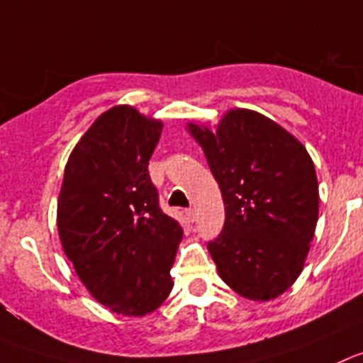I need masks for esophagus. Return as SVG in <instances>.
I'll return each mask as SVG.
<instances>
[{
    "label": "esophagus",
    "mask_w": 363,
    "mask_h": 363,
    "mask_svg": "<svg viewBox=\"0 0 363 363\" xmlns=\"http://www.w3.org/2000/svg\"><path fill=\"white\" fill-rule=\"evenodd\" d=\"M195 218H197V213H195V209L193 208L186 209V220H188V222H195Z\"/></svg>",
    "instance_id": "1"
}]
</instances>
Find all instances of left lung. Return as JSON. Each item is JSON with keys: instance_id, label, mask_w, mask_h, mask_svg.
<instances>
[{"instance_id": "obj_1", "label": "left lung", "mask_w": 363, "mask_h": 363, "mask_svg": "<svg viewBox=\"0 0 363 363\" xmlns=\"http://www.w3.org/2000/svg\"><path fill=\"white\" fill-rule=\"evenodd\" d=\"M222 191L225 223L208 243L218 276L250 301H270L303 272L319 218L310 154L270 118L231 109L215 130L188 123Z\"/></svg>"}]
</instances>
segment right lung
Returning <instances> with one entry per match:
<instances>
[{
  "mask_svg": "<svg viewBox=\"0 0 363 363\" xmlns=\"http://www.w3.org/2000/svg\"><path fill=\"white\" fill-rule=\"evenodd\" d=\"M162 121L130 105L105 111L74 145L57 202L62 249L91 296L143 317L174 289L182 228L159 208L148 161Z\"/></svg>",
  "mask_w": 363,
  "mask_h": 363,
  "instance_id": "add662e5",
  "label": "right lung"
}]
</instances>
